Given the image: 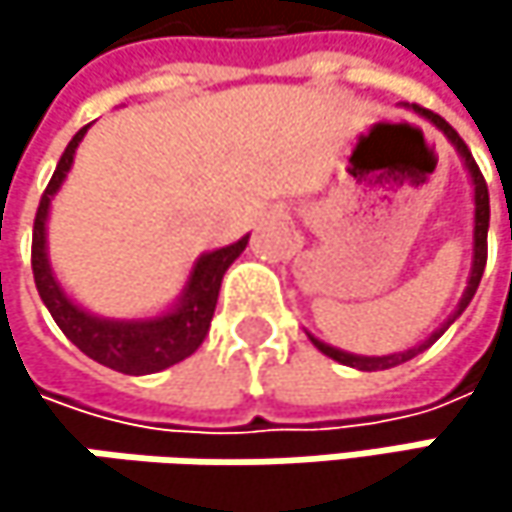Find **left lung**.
Segmentation results:
<instances>
[{
  "instance_id": "1",
  "label": "left lung",
  "mask_w": 512,
  "mask_h": 512,
  "mask_svg": "<svg viewBox=\"0 0 512 512\" xmlns=\"http://www.w3.org/2000/svg\"><path fill=\"white\" fill-rule=\"evenodd\" d=\"M406 109H412L415 115H421L424 121H430L436 130H442L445 133V139L457 148V154H460L462 165H465V171H468V180H471V198H474V240H471V272H468V284H465V290H462L460 302H457V308H454V314L427 338V341H421V344H415V347H409V350H403V353H391V356H356V353H347V350H338V347H332V344H326V341H320V338H314L311 332H308V338H311V344L323 353V356L335 358V361H341V364H347V367H356V370H388V367H397V364H403V361H409V358H415L418 353H424L427 347H433L445 332H448V326L460 317L462 311L468 308V302L474 299V293H477V284H480V275H483V266H486V234H489V189H486V180H483V174H480V168H477V162H474V156L471 151L465 148V142L460 139V133L442 118V115H436V112H430V109H421V106H409V103H403Z\"/></svg>"
}]
</instances>
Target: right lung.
<instances>
[{
	"label": "right lung",
	"mask_w": 512,
	"mask_h": 512,
	"mask_svg": "<svg viewBox=\"0 0 512 512\" xmlns=\"http://www.w3.org/2000/svg\"><path fill=\"white\" fill-rule=\"evenodd\" d=\"M85 133H88V127H82L70 139V145L64 148V154L52 171L50 186L41 198V207L35 216V234H32V272H35V284H38V293H41L47 311L58 323V329L67 335L70 344H76L97 364H106L118 373L145 376V373L165 370V367L189 358L204 344V338L210 332L213 311H216L222 278H225L228 266L246 252L249 234L231 246H222V249H213V252H204L198 257L189 269V278H186L180 296L159 314L118 320V317H100V314L82 308L55 278L50 246H47V222H50L52 198L64 186V180L73 168L76 148L85 139Z\"/></svg>",
	"instance_id": "right-lung-1"
}]
</instances>
